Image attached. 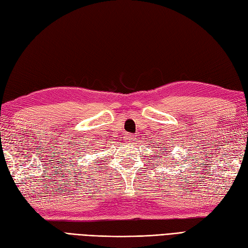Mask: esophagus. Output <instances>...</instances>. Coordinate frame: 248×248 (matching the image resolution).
I'll use <instances>...</instances> for the list:
<instances>
[{
    "label": "esophagus",
    "instance_id": "esophagus-1",
    "mask_svg": "<svg viewBox=\"0 0 248 248\" xmlns=\"http://www.w3.org/2000/svg\"><path fill=\"white\" fill-rule=\"evenodd\" d=\"M125 140H128V143L132 144V141L134 140V135H128L127 138H125Z\"/></svg>",
    "mask_w": 248,
    "mask_h": 248
}]
</instances>
